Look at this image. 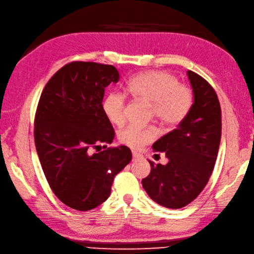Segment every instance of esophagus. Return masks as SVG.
Returning a JSON list of instances; mask_svg holds the SVG:
<instances>
[{
    "label": "esophagus",
    "instance_id": "34e87169",
    "mask_svg": "<svg viewBox=\"0 0 254 254\" xmlns=\"http://www.w3.org/2000/svg\"><path fill=\"white\" fill-rule=\"evenodd\" d=\"M140 159H141V154L137 153V152H132V160L133 161H137V160H140Z\"/></svg>",
    "mask_w": 254,
    "mask_h": 254
}]
</instances>
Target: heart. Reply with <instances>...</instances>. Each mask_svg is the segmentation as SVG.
<instances>
[{
	"label": "heart",
	"mask_w": 254,
	"mask_h": 254,
	"mask_svg": "<svg viewBox=\"0 0 254 254\" xmlns=\"http://www.w3.org/2000/svg\"><path fill=\"white\" fill-rule=\"evenodd\" d=\"M127 91L132 97L152 105V114L162 126L174 127L182 123L191 110L193 94L191 89L178 83L174 75L163 70H149L131 77ZM125 97L110 92L102 101V112L114 125H122L125 116ZM156 136L154 128L128 126L118 134L120 141L132 149H140Z\"/></svg>",
	"instance_id": "heart-1"
}]
</instances>
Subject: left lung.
I'll return each instance as SVG.
<instances>
[{"label": "left lung", "mask_w": 254, "mask_h": 254, "mask_svg": "<svg viewBox=\"0 0 254 254\" xmlns=\"http://www.w3.org/2000/svg\"><path fill=\"white\" fill-rule=\"evenodd\" d=\"M193 103L185 120L152 145L164 152L167 164L149 161L151 172L142 179L150 198L167 208L188 205L204 189L215 165L222 136V112L217 95L205 79L188 70Z\"/></svg>", "instance_id": "left-lung-1"}]
</instances>
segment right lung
I'll use <instances>...</instances> for the list:
<instances>
[{
    "mask_svg": "<svg viewBox=\"0 0 254 254\" xmlns=\"http://www.w3.org/2000/svg\"><path fill=\"white\" fill-rule=\"evenodd\" d=\"M118 80L114 66L74 62L55 72L39 101L35 121L39 160L55 195L74 210L102 204L115 175L131 161L126 145L90 153L115 137L102 101L105 88Z\"/></svg>",
    "mask_w": 254,
    "mask_h": 254,
    "instance_id": "obj_1",
    "label": "right lung"
}]
</instances>
